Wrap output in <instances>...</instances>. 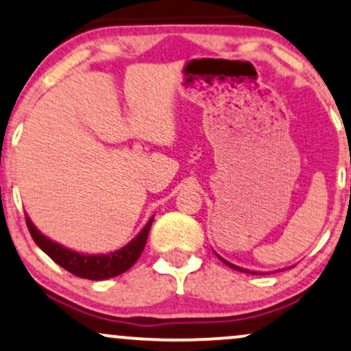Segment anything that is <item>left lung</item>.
Wrapping results in <instances>:
<instances>
[{
	"label": "left lung",
	"instance_id": "left-lung-1",
	"mask_svg": "<svg viewBox=\"0 0 351 351\" xmlns=\"http://www.w3.org/2000/svg\"><path fill=\"white\" fill-rule=\"evenodd\" d=\"M217 255V253H216ZM219 256V255H217ZM219 260L221 261H223V263L227 265V267H230L232 269H237V271H242V273H252V271H248V269H243V268H240V267H237V265H234V263H230V261H227V260H223L222 256H219ZM253 274H256V273H253Z\"/></svg>",
	"mask_w": 351,
	"mask_h": 351
}]
</instances>
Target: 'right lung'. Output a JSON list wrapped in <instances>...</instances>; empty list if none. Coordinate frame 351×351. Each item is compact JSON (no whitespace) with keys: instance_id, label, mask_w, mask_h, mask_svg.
<instances>
[{"instance_id":"right-lung-1","label":"right lung","mask_w":351,"mask_h":351,"mask_svg":"<svg viewBox=\"0 0 351 351\" xmlns=\"http://www.w3.org/2000/svg\"><path fill=\"white\" fill-rule=\"evenodd\" d=\"M27 229L31 232L34 242L42 252H45L52 258L55 263L60 265L66 271L80 278H86V280L101 281L109 280V278L119 276L124 271L132 267L135 261L138 260L141 253L143 252V247L147 243V237H149V230L154 222V216L149 219L145 227L138 232L135 237L125 243L124 247L117 248V250L109 253H96V255H90V253L75 252L69 247H63L62 243L55 242V240L45 237L42 232L34 226V222L29 219L26 214Z\"/></svg>"}]
</instances>
